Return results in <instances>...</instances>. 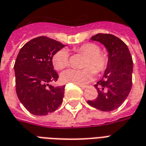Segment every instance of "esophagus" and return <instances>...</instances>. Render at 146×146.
<instances>
[{"label": "esophagus", "mask_w": 146, "mask_h": 146, "mask_svg": "<svg viewBox=\"0 0 146 146\" xmlns=\"http://www.w3.org/2000/svg\"><path fill=\"white\" fill-rule=\"evenodd\" d=\"M78 86L81 88V89H86L87 87H89V85H81V84H78Z\"/></svg>", "instance_id": "1"}]
</instances>
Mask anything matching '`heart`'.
<instances>
[{
	"label": "heart",
	"mask_w": 146,
	"mask_h": 146,
	"mask_svg": "<svg viewBox=\"0 0 146 146\" xmlns=\"http://www.w3.org/2000/svg\"><path fill=\"white\" fill-rule=\"evenodd\" d=\"M99 46L94 43H86L76 49V51L86 56L83 63L82 70L70 69L64 71L60 76L64 82H73L75 84H86L93 79L95 73H102L108 64V57L104 53L100 52ZM52 64L56 70H61L69 65L68 53L61 49L54 54Z\"/></svg>",
	"instance_id": "obj_1"
}]
</instances>
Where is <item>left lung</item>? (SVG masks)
<instances>
[{"mask_svg":"<svg viewBox=\"0 0 146 146\" xmlns=\"http://www.w3.org/2000/svg\"><path fill=\"white\" fill-rule=\"evenodd\" d=\"M91 40L102 43L108 53V64L101 80L95 85L98 96L88 104L102 111H111L124 102L132 88L133 63L129 48L111 34L98 33Z\"/></svg>","mask_w":146,"mask_h":146,"instance_id":"1","label":"left lung"}]
</instances>
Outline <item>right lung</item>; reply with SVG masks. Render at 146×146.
Listing matches in <instances>:
<instances>
[{
    "label": "right lung",
    "mask_w": 146,
    "mask_h": 146,
    "mask_svg": "<svg viewBox=\"0 0 146 146\" xmlns=\"http://www.w3.org/2000/svg\"><path fill=\"white\" fill-rule=\"evenodd\" d=\"M66 45L46 36L30 40L20 49L14 64L16 91L23 105L31 113L44 116L63 102L64 88L49 82L58 79L52 57Z\"/></svg>",
    "instance_id": "obj_1"
}]
</instances>
